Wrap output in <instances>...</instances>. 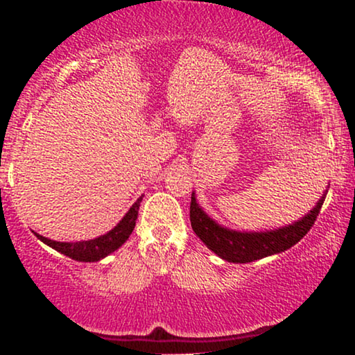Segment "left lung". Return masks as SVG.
<instances>
[{"label":"left lung","mask_w":355,"mask_h":355,"mask_svg":"<svg viewBox=\"0 0 355 355\" xmlns=\"http://www.w3.org/2000/svg\"><path fill=\"white\" fill-rule=\"evenodd\" d=\"M324 200L325 195L317 203L315 209L311 210V214H307L302 220L292 223V225L284 227V229L260 232V234L259 232L242 234V232L223 229L210 217H207L205 211L197 205V200H195L193 193H191L190 222L195 234L200 237L202 242L211 252H215L227 262L247 263L263 259L267 255L279 254V252H284L292 245H295L313 227V222L319 217Z\"/></svg>","instance_id":"1"}]
</instances>
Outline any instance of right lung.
Segmentation results:
<instances>
[{
    "instance_id": "obj_1",
    "label": "right lung",
    "mask_w": 355,
    "mask_h": 355,
    "mask_svg": "<svg viewBox=\"0 0 355 355\" xmlns=\"http://www.w3.org/2000/svg\"><path fill=\"white\" fill-rule=\"evenodd\" d=\"M141 197L133 203L132 209L128 210V214L121 218V222L118 223L113 230H110L108 234L101 235L98 239L87 240V242H55L46 237L36 234L42 242L50 245L55 250L61 252L63 255L70 257L73 260H78V262H96V260L103 259L112 252H115L118 247H121L126 242V239L130 237L133 229H135V222L138 217V209H140Z\"/></svg>"
}]
</instances>
